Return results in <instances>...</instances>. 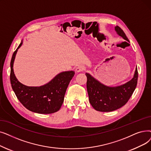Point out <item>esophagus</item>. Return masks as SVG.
<instances>
[{
  "label": "esophagus",
  "instance_id": "obj_1",
  "mask_svg": "<svg viewBox=\"0 0 151 151\" xmlns=\"http://www.w3.org/2000/svg\"><path fill=\"white\" fill-rule=\"evenodd\" d=\"M85 69H86V67H85L84 65H78L76 68V71L77 72H81L85 70Z\"/></svg>",
  "mask_w": 151,
  "mask_h": 151
}]
</instances>
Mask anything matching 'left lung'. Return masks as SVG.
<instances>
[{"mask_svg": "<svg viewBox=\"0 0 151 151\" xmlns=\"http://www.w3.org/2000/svg\"><path fill=\"white\" fill-rule=\"evenodd\" d=\"M117 34L129 41L124 31L119 27H115ZM87 77V91L89 102L93 107L99 112H112L125 105L136 89L138 72L136 68L132 80L120 86L109 87L96 80L89 73Z\"/></svg>", "mask_w": 151, "mask_h": 151, "instance_id": "8db88e82", "label": "left lung"}]
</instances>
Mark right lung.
Wrapping results in <instances>:
<instances>
[{
    "mask_svg": "<svg viewBox=\"0 0 151 151\" xmlns=\"http://www.w3.org/2000/svg\"><path fill=\"white\" fill-rule=\"evenodd\" d=\"M19 44L14 52L10 62V83L12 88L23 106L28 110L38 114H49L59 110L63 102L65 92L75 75L73 71H64L57 75L47 84L39 87L27 86L19 83L15 76L14 62Z\"/></svg>",
    "mask_w": 151,
    "mask_h": 151,
    "instance_id": "add662e5",
    "label": "right lung"
}]
</instances>
